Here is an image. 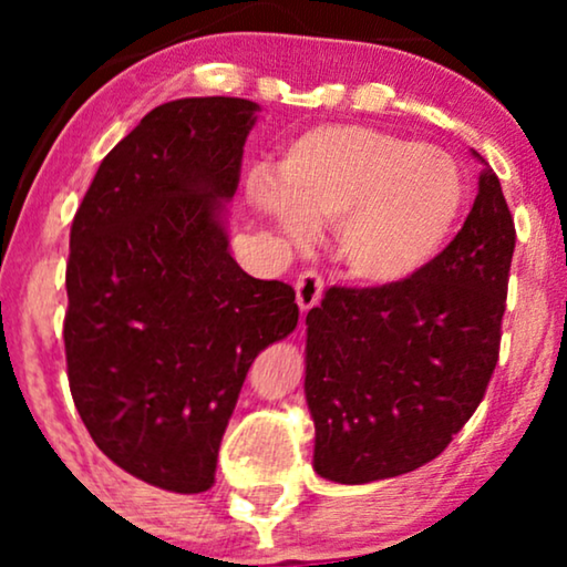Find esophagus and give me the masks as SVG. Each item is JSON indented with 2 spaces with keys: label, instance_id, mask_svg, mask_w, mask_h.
<instances>
[{
  "label": "esophagus",
  "instance_id": "1",
  "mask_svg": "<svg viewBox=\"0 0 567 567\" xmlns=\"http://www.w3.org/2000/svg\"><path fill=\"white\" fill-rule=\"evenodd\" d=\"M322 297V276L317 270H305L297 278V305L301 312H309Z\"/></svg>",
  "mask_w": 567,
  "mask_h": 567
}]
</instances>
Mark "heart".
<instances>
[{
  "label": "heart",
  "mask_w": 567,
  "mask_h": 567,
  "mask_svg": "<svg viewBox=\"0 0 567 567\" xmlns=\"http://www.w3.org/2000/svg\"><path fill=\"white\" fill-rule=\"evenodd\" d=\"M250 200L293 243L338 224L348 276L392 286L429 268L464 206L456 162L436 146L369 126H320L289 146L278 177L252 175Z\"/></svg>",
  "instance_id": "obj_1"
}]
</instances>
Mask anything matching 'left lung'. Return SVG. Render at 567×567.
Instances as JSON below:
<instances>
[{
	"label": "left lung",
	"instance_id": "left-lung-1",
	"mask_svg": "<svg viewBox=\"0 0 567 567\" xmlns=\"http://www.w3.org/2000/svg\"><path fill=\"white\" fill-rule=\"evenodd\" d=\"M514 247V216L485 165L467 221L429 268L392 286H330L309 309L317 475L363 485L444 452L498 363Z\"/></svg>",
	"mask_w": 567,
	"mask_h": 567
}]
</instances>
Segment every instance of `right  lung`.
<instances>
[{
	"label": "right lung",
	"instance_id": "obj_1",
	"mask_svg": "<svg viewBox=\"0 0 567 567\" xmlns=\"http://www.w3.org/2000/svg\"><path fill=\"white\" fill-rule=\"evenodd\" d=\"M258 111L243 97L154 107L100 162L72 221L69 390L100 452L162 491L214 485L255 355L299 322L289 284L229 255L224 204Z\"/></svg>",
	"mask_w": 567,
	"mask_h": 567
}]
</instances>
